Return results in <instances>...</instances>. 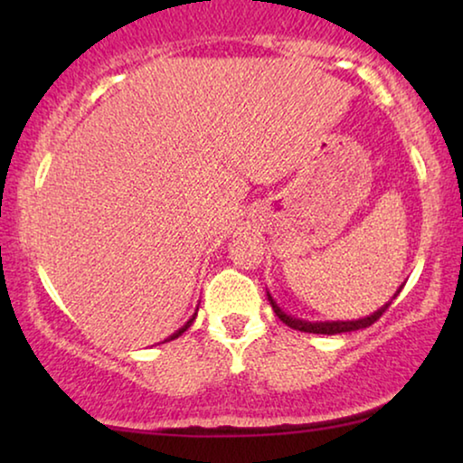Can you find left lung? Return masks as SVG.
<instances>
[{
	"mask_svg": "<svg viewBox=\"0 0 463 463\" xmlns=\"http://www.w3.org/2000/svg\"><path fill=\"white\" fill-rule=\"evenodd\" d=\"M401 288H402V287H401ZM401 288L396 290V295L401 293ZM396 295L392 297V299H396ZM268 299H269V303H271V307H274L276 316L284 322V325L290 326V328H295V331H301V333H316V335H337V333H350V331H358V328H366V326L375 325V322L385 314V309H388V307L392 306V301H388L382 309H377L375 314L366 316V318H360V320H347V322H306V320L293 318V316L284 314L282 309L276 306V301L271 299L269 295H268Z\"/></svg>",
	"mask_w": 463,
	"mask_h": 463,
	"instance_id": "1",
	"label": "left lung"
}]
</instances>
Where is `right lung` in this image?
I'll return each instance as SVG.
<instances>
[{
  "mask_svg": "<svg viewBox=\"0 0 463 463\" xmlns=\"http://www.w3.org/2000/svg\"><path fill=\"white\" fill-rule=\"evenodd\" d=\"M194 318H195V316H194ZM194 318H192V320H189L185 326H183V328H179V331H176L175 335H170V337H168V341H173V339H176V337H179V335H183V333H185V331H187V328H189V326H192V322H194Z\"/></svg>",
  "mask_w": 463,
  "mask_h": 463,
  "instance_id": "right-lung-1",
  "label": "right lung"
}]
</instances>
